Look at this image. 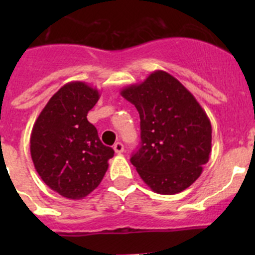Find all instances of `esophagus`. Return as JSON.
Returning <instances> with one entry per match:
<instances>
[{
	"mask_svg": "<svg viewBox=\"0 0 255 255\" xmlns=\"http://www.w3.org/2000/svg\"><path fill=\"white\" fill-rule=\"evenodd\" d=\"M123 149H125V146H123V144L121 142H117L115 145H113V150H115L117 154L123 153Z\"/></svg>",
	"mask_w": 255,
	"mask_h": 255,
	"instance_id": "esophagus-1",
	"label": "esophagus"
}]
</instances>
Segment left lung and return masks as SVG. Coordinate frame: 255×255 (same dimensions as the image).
<instances>
[{
  "mask_svg": "<svg viewBox=\"0 0 255 255\" xmlns=\"http://www.w3.org/2000/svg\"><path fill=\"white\" fill-rule=\"evenodd\" d=\"M121 95L140 117L142 143L130 163L156 194L184 191L210 159L212 127L205 110L179 80L163 70L125 87Z\"/></svg>",
  "mask_w": 255,
  "mask_h": 255,
  "instance_id": "8db88e82",
  "label": "left lung"
}]
</instances>
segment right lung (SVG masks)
I'll return each instance as SVG.
<instances>
[{"mask_svg":"<svg viewBox=\"0 0 255 255\" xmlns=\"http://www.w3.org/2000/svg\"><path fill=\"white\" fill-rule=\"evenodd\" d=\"M100 96L86 82H68L51 96L33 126L30 155L35 170L51 190L69 200L91 194L115 154L87 121Z\"/></svg>","mask_w":255,"mask_h":255,"instance_id":"add662e5","label":"right lung"}]
</instances>
